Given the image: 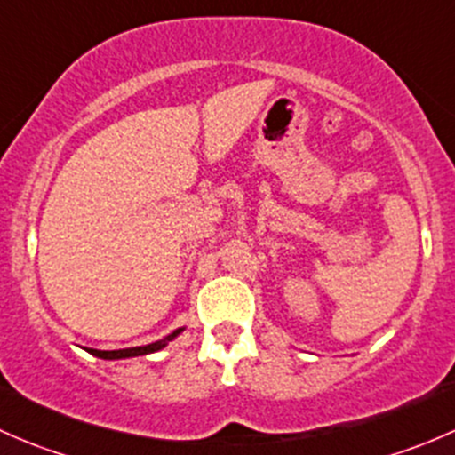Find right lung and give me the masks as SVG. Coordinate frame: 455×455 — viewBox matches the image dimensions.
Returning a JSON list of instances; mask_svg holds the SVG:
<instances>
[{
  "mask_svg": "<svg viewBox=\"0 0 455 455\" xmlns=\"http://www.w3.org/2000/svg\"><path fill=\"white\" fill-rule=\"evenodd\" d=\"M182 330H185V328L173 330V332L167 334V337H164V339H160V341H154V343H147V346L123 347V350H94V347H87V352H90L92 356H99V359H105V361H118V359H132V356L154 355V352L163 350V347L167 346L169 341H173V339H176L178 334L182 332Z\"/></svg>",
  "mask_w": 455,
  "mask_h": 455,
  "instance_id": "right-lung-1",
  "label": "right lung"
}]
</instances>
